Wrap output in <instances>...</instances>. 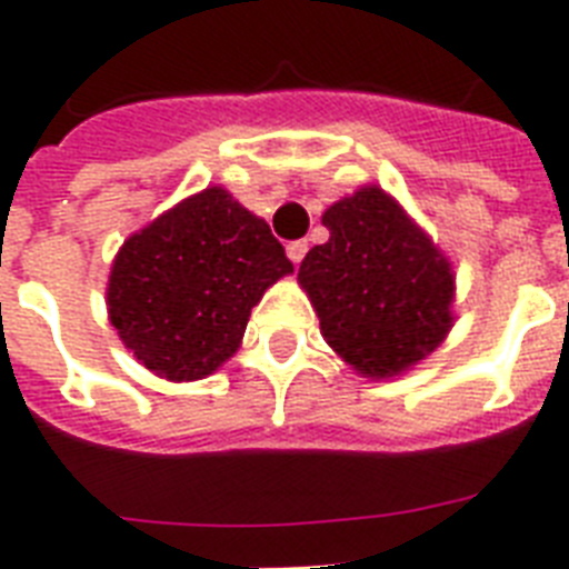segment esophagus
Masks as SVG:
<instances>
[{"mask_svg":"<svg viewBox=\"0 0 569 569\" xmlns=\"http://www.w3.org/2000/svg\"><path fill=\"white\" fill-rule=\"evenodd\" d=\"M286 257L292 259L295 266H298V262L307 257V241H289V244H286Z\"/></svg>","mask_w":569,"mask_h":569,"instance_id":"34e87169","label":"esophagus"}]
</instances>
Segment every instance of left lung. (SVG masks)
Wrapping results in <instances>:
<instances>
[{
	"instance_id": "1",
	"label": "left lung",
	"mask_w": 569,
	"mask_h": 569,
	"mask_svg": "<svg viewBox=\"0 0 569 569\" xmlns=\"http://www.w3.org/2000/svg\"><path fill=\"white\" fill-rule=\"evenodd\" d=\"M321 223L330 239L298 268L321 337L363 378L410 372L455 325L449 257L380 186L328 206Z\"/></svg>"
}]
</instances>
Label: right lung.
Masks as SVG:
<instances>
[{"label": "right lung", "mask_w": 569, "mask_h": 569, "mask_svg": "<svg viewBox=\"0 0 569 569\" xmlns=\"http://www.w3.org/2000/svg\"><path fill=\"white\" fill-rule=\"evenodd\" d=\"M292 274L283 244L221 186L132 232L111 262V328L156 378H209L241 346L250 310Z\"/></svg>", "instance_id": "obj_1"}]
</instances>
